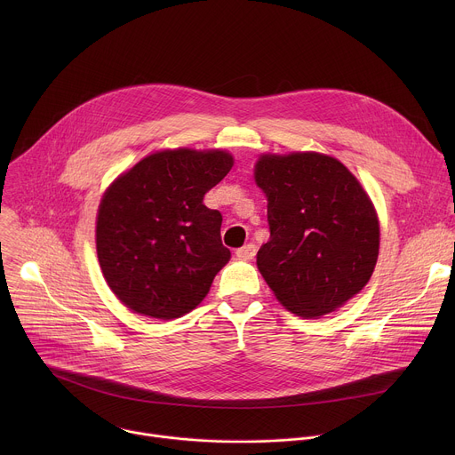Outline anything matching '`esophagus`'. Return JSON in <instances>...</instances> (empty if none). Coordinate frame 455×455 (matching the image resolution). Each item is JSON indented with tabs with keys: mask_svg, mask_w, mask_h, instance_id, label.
Returning a JSON list of instances; mask_svg holds the SVG:
<instances>
[{
	"mask_svg": "<svg viewBox=\"0 0 455 455\" xmlns=\"http://www.w3.org/2000/svg\"><path fill=\"white\" fill-rule=\"evenodd\" d=\"M255 250H257L255 244H253V243H248V244L237 248V250H235V255H237L239 259H244V261H248V259H251V257L255 255Z\"/></svg>",
	"mask_w": 455,
	"mask_h": 455,
	"instance_id": "1",
	"label": "esophagus"
}]
</instances>
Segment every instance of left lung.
I'll return each instance as SVG.
<instances>
[{"mask_svg":"<svg viewBox=\"0 0 455 455\" xmlns=\"http://www.w3.org/2000/svg\"><path fill=\"white\" fill-rule=\"evenodd\" d=\"M253 176L270 225L257 268L277 300L304 318L344 306L369 283L379 248L378 216L360 181L320 153L263 155Z\"/></svg>","mask_w":455,"mask_h":455,"instance_id":"1","label":"left lung"}]
</instances>
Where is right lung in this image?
<instances>
[{
    "mask_svg": "<svg viewBox=\"0 0 455 455\" xmlns=\"http://www.w3.org/2000/svg\"><path fill=\"white\" fill-rule=\"evenodd\" d=\"M227 151H158L120 174L97 214V255L111 291L160 320L196 307L228 263L221 214L205 194L232 169Z\"/></svg>",
    "mask_w": 455,
    "mask_h": 455,
    "instance_id": "add662e5",
    "label": "right lung"
}]
</instances>
